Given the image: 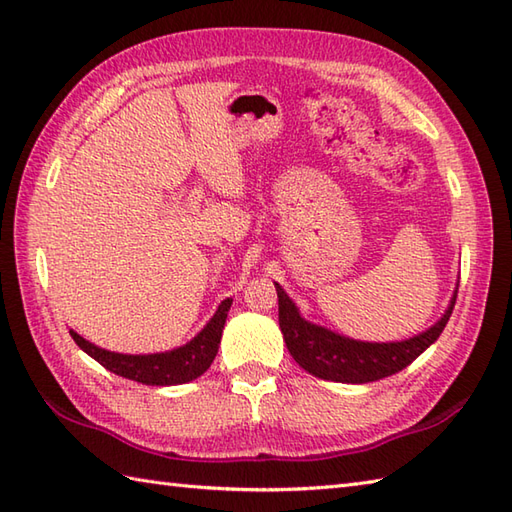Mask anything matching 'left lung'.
Here are the masks:
<instances>
[{"mask_svg":"<svg viewBox=\"0 0 512 512\" xmlns=\"http://www.w3.org/2000/svg\"><path fill=\"white\" fill-rule=\"evenodd\" d=\"M274 285L278 291L280 331L291 357L313 377L337 383L379 381L410 366L445 331L458 295V289L453 291L447 311L423 333L403 342H359V339L344 337L331 328L304 320L285 289L278 282Z\"/></svg>","mask_w":512,"mask_h":512,"instance_id":"obj_1","label":"left lung"}]
</instances>
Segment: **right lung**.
<instances>
[{"mask_svg": "<svg viewBox=\"0 0 512 512\" xmlns=\"http://www.w3.org/2000/svg\"><path fill=\"white\" fill-rule=\"evenodd\" d=\"M230 306L232 298L223 300L217 313L210 317V322L184 346L166 352H153V355H122V352H111L87 342L74 331H70V335L78 348L85 350L89 357H94L100 366H105L118 377L144 385H181L201 377L217 357Z\"/></svg>", "mask_w": 512, "mask_h": 512, "instance_id": "1", "label": "right lung"}]
</instances>
